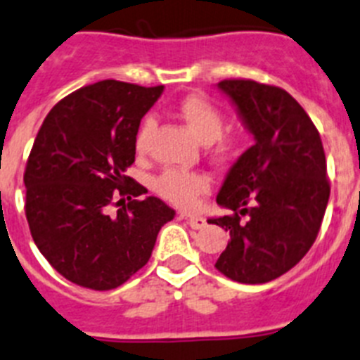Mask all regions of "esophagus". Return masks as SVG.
Returning <instances> with one entry per match:
<instances>
[{
    "label": "esophagus",
    "mask_w": 360,
    "mask_h": 360,
    "mask_svg": "<svg viewBox=\"0 0 360 360\" xmlns=\"http://www.w3.org/2000/svg\"><path fill=\"white\" fill-rule=\"evenodd\" d=\"M181 219L186 221L193 230H201V228L206 226V219L205 217H199V215H186V214H181Z\"/></svg>",
    "instance_id": "34e87169"
}]
</instances>
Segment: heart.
Wrapping results in <instances>:
<instances>
[{
    "label": "heart",
    "instance_id": "heart-1",
    "mask_svg": "<svg viewBox=\"0 0 360 360\" xmlns=\"http://www.w3.org/2000/svg\"><path fill=\"white\" fill-rule=\"evenodd\" d=\"M179 115L188 124L192 134L202 145L215 141L214 155L217 159H226L232 155L233 143L230 139H221L224 128V117L210 99L202 96H188L179 103ZM155 127L152 115L145 117L136 137V148L145 150L148 137ZM154 190L162 199L170 201L179 208H192L198 202L199 195L210 190V179L206 174L198 170L183 168H167L154 181Z\"/></svg>",
    "mask_w": 360,
    "mask_h": 360
}]
</instances>
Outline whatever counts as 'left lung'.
Masks as SVG:
<instances>
[{
  "instance_id": "1",
  "label": "left lung",
  "mask_w": 360,
  "mask_h": 360,
  "mask_svg": "<svg viewBox=\"0 0 360 360\" xmlns=\"http://www.w3.org/2000/svg\"><path fill=\"white\" fill-rule=\"evenodd\" d=\"M217 89L255 143L217 193V205L233 215L208 219L230 232L215 268L237 283H268L304 257L323 223L330 199L323 141L286 90L250 79H224Z\"/></svg>"
}]
</instances>
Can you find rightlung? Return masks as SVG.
Wrapping results in <instances>:
<instances>
[{
    "mask_svg": "<svg viewBox=\"0 0 360 360\" xmlns=\"http://www.w3.org/2000/svg\"><path fill=\"white\" fill-rule=\"evenodd\" d=\"M165 86L105 79L72 92L49 112L25 168V214L43 257L70 283L112 290L148 262L176 212L134 199L145 186L123 176L136 159L143 115ZM117 200L115 216L108 206Z\"/></svg>",
    "mask_w": 360,
    "mask_h": 360,
    "instance_id": "add662e5",
    "label": "right lung"
}]
</instances>
